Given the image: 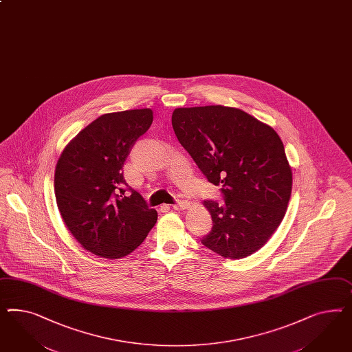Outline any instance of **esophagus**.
Masks as SVG:
<instances>
[{"label": "esophagus", "mask_w": 352, "mask_h": 352, "mask_svg": "<svg viewBox=\"0 0 352 352\" xmlns=\"http://www.w3.org/2000/svg\"><path fill=\"white\" fill-rule=\"evenodd\" d=\"M172 208H173V210H177V211L186 210V208H189V203L186 201H179L176 204H172Z\"/></svg>", "instance_id": "obj_1"}]
</instances>
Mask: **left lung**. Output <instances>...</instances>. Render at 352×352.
<instances>
[{
	"label": "left lung",
	"instance_id": "left-lung-1",
	"mask_svg": "<svg viewBox=\"0 0 352 352\" xmlns=\"http://www.w3.org/2000/svg\"><path fill=\"white\" fill-rule=\"evenodd\" d=\"M172 127L223 203L204 201L212 231L201 244L223 258L258 251L279 228L292 192V167L269 124L238 108H176Z\"/></svg>",
	"mask_w": 352,
	"mask_h": 352
}]
</instances>
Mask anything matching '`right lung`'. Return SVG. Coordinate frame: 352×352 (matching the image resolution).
I'll return each mask as SVG.
<instances>
[{
	"mask_svg": "<svg viewBox=\"0 0 352 352\" xmlns=\"http://www.w3.org/2000/svg\"><path fill=\"white\" fill-rule=\"evenodd\" d=\"M153 111L102 114L73 138L55 167L54 189L61 219L80 245L117 260L135 251L158 213L123 177V163L135 141L149 130Z\"/></svg>",
	"mask_w": 352,
	"mask_h": 352,
	"instance_id": "add662e5",
	"label": "right lung"
}]
</instances>
